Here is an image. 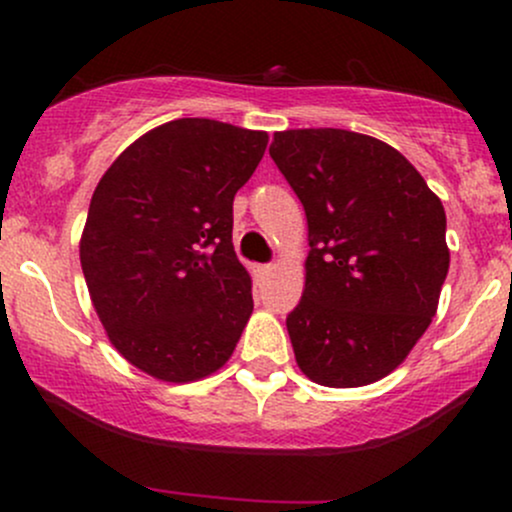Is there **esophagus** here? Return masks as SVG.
Returning a JSON list of instances; mask_svg holds the SVG:
<instances>
[{
	"instance_id": "esophagus-1",
	"label": "esophagus",
	"mask_w": 512,
	"mask_h": 512,
	"mask_svg": "<svg viewBox=\"0 0 512 512\" xmlns=\"http://www.w3.org/2000/svg\"><path fill=\"white\" fill-rule=\"evenodd\" d=\"M272 272H274V264H260V267H255V276H257V281L269 279V276H272Z\"/></svg>"
}]
</instances>
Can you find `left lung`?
<instances>
[{"instance_id": "obj_1", "label": "left lung", "mask_w": 512, "mask_h": 512, "mask_svg": "<svg viewBox=\"0 0 512 512\" xmlns=\"http://www.w3.org/2000/svg\"><path fill=\"white\" fill-rule=\"evenodd\" d=\"M269 156L308 219L301 303L286 317L298 368L361 387L395 370L438 310L445 209L390 144L349 129L276 132Z\"/></svg>"}]
</instances>
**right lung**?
Listing matches in <instances>:
<instances>
[{
  "mask_svg": "<svg viewBox=\"0 0 512 512\" xmlns=\"http://www.w3.org/2000/svg\"><path fill=\"white\" fill-rule=\"evenodd\" d=\"M267 132L182 117L129 144L88 207L79 257L110 344L151 378L216 373L252 313L233 250V197Z\"/></svg>",
  "mask_w": 512,
  "mask_h": 512,
  "instance_id": "add662e5",
  "label": "right lung"
}]
</instances>
